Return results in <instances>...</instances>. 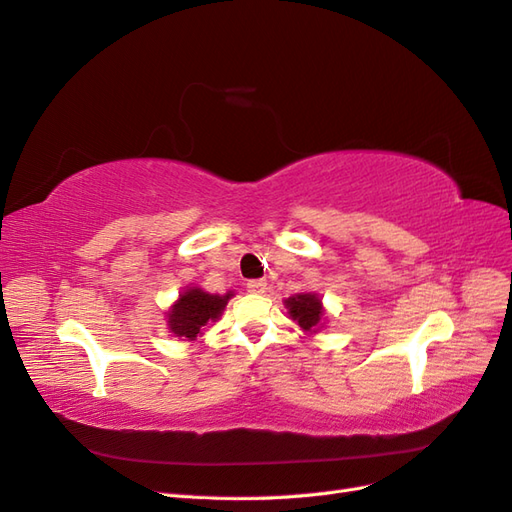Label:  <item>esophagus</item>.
Masks as SVG:
<instances>
[{"instance_id": "34e87169", "label": "esophagus", "mask_w": 512, "mask_h": 512, "mask_svg": "<svg viewBox=\"0 0 512 512\" xmlns=\"http://www.w3.org/2000/svg\"><path fill=\"white\" fill-rule=\"evenodd\" d=\"M247 290L254 292V294H262L267 290V280H250V282H247Z\"/></svg>"}]
</instances>
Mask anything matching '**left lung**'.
<instances>
[{
	"label": "left lung",
	"mask_w": 512,
	"mask_h": 512,
	"mask_svg": "<svg viewBox=\"0 0 512 512\" xmlns=\"http://www.w3.org/2000/svg\"><path fill=\"white\" fill-rule=\"evenodd\" d=\"M284 303L290 318L297 322L305 333H316L320 329L324 307L318 294L301 292V294H294V297H288Z\"/></svg>",
	"instance_id": "obj_1"
}]
</instances>
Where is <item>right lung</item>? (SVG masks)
Returning a JSON list of instances; mask_svg holds the SVG:
<instances>
[{
  "mask_svg": "<svg viewBox=\"0 0 512 512\" xmlns=\"http://www.w3.org/2000/svg\"><path fill=\"white\" fill-rule=\"evenodd\" d=\"M232 297V292L226 294H209L203 288H188L179 294L175 305L168 309V329L177 337L194 339L203 335V327L207 322H215Z\"/></svg>",
  "mask_w": 512,
  "mask_h": 512,
  "instance_id": "1",
  "label": "right lung"
}]
</instances>
